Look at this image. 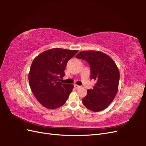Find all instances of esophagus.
I'll list each match as a JSON object with an SVG mask.
<instances>
[{
	"instance_id": "1",
	"label": "esophagus",
	"mask_w": 146,
	"mask_h": 146,
	"mask_svg": "<svg viewBox=\"0 0 146 146\" xmlns=\"http://www.w3.org/2000/svg\"><path fill=\"white\" fill-rule=\"evenodd\" d=\"M74 87L76 88H79L81 87L80 86H79V85H76V84H75V85H74Z\"/></svg>"
}]
</instances>
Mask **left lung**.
<instances>
[{"mask_svg":"<svg viewBox=\"0 0 146 146\" xmlns=\"http://www.w3.org/2000/svg\"><path fill=\"white\" fill-rule=\"evenodd\" d=\"M76 57L89 63L91 80L96 81L93 88L88 90L82 103L91 111H102L112 102L117 94L120 77L117 66L111 57L99 51H82Z\"/></svg>","mask_w":146,"mask_h":146,"instance_id":"1","label":"left lung"}]
</instances>
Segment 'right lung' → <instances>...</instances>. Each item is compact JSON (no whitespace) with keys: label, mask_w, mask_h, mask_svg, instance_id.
Here are the masks:
<instances>
[{"label":"right lung","mask_w":146,"mask_h":146,"mask_svg":"<svg viewBox=\"0 0 146 146\" xmlns=\"http://www.w3.org/2000/svg\"><path fill=\"white\" fill-rule=\"evenodd\" d=\"M78 52L77 50L55 48L43 52L31 65L29 82L38 101L48 109L63 105L72 92L74 85L62 83L68 61Z\"/></svg>","instance_id":"add662e5"}]
</instances>
